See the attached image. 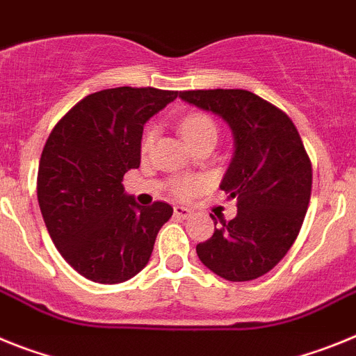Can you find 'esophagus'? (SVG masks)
Masks as SVG:
<instances>
[{
	"mask_svg": "<svg viewBox=\"0 0 356 356\" xmlns=\"http://www.w3.org/2000/svg\"><path fill=\"white\" fill-rule=\"evenodd\" d=\"M174 215L177 218H188L191 215V209L190 208H184V206H175L174 208Z\"/></svg>",
	"mask_w": 356,
	"mask_h": 356,
	"instance_id": "34e87169",
	"label": "esophagus"
}]
</instances>
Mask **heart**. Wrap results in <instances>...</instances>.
I'll return each mask as SVG.
<instances>
[{"label":"heart","mask_w":356,"mask_h":356,"mask_svg":"<svg viewBox=\"0 0 356 356\" xmlns=\"http://www.w3.org/2000/svg\"><path fill=\"white\" fill-rule=\"evenodd\" d=\"M181 134L184 136V140L190 145H195L199 141L206 140V138H215L216 140V125L208 114L195 113L190 114L186 118L182 120L181 123ZM154 141V129H148L143 136V141H141V148L143 152H147L150 145ZM204 186L202 179L197 177H181L175 179L174 184H172V190H174L175 195L179 197H190L191 193L199 191Z\"/></svg>","instance_id":"obj_1"}]
</instances>
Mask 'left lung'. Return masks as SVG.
<instances>
[{"instance_id": "obj_1", "label": "left lung", "mask_w": 356, "mask_h": 356, "mask_svg": "<svg viewBox=\"0 0 356 356\" xmlns=\"http://www.w3.org/2000/svg\"><path fill=\"white\" fill-rule=\"evenodd\" d=\"M179 97L218 114L234 136L220 190L236 199L238 213L220 220L213 236L197 245V256L224 280H256L289 252L307 215L312 163L301 136L283 111L245 89H197Z\"/></svg>"}]
</instances>
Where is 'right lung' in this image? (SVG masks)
Masks as SVG:
<instances>
[{"mask_svg": "<svg viewBox=\"0 0 356 356\" xmlns=\"http://www.w3.org/2000/svg\"><path fill=\"white\" fill-rule=\"evenodd\" d=\"M177 95L156 88L92 92L46 140L37 174L39 208L55 247L80 276L114 285L148 264L174 208L140 206L122 181L140 166L143 125Z\"/></svg>", "mask_w": 356, "mask_h": 356, "instance_id": "add662e5", "label": "right lung"}]
</instances>
